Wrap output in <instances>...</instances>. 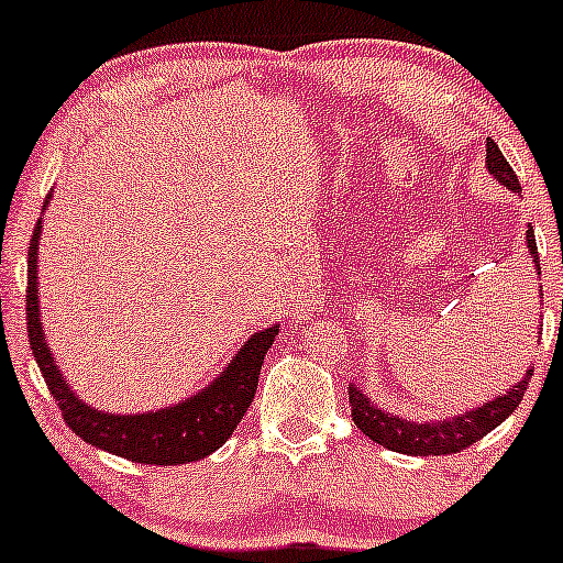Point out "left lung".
Masks as SVG:
<instances>
[{"label": "left lung", "mask_w": 563, "mask_h": 563, "mask_svg": "<svg viewBox=\"0 0 563 563\" xmlns=\"http://www.w3.org/2000/svg\"><path fill=\"white\" fill-rule=\"evenodd\" d=\"M487 172L494 174L501 186L521 191L519 180H516V172L510 168V163L505 161V154L499 152L494 141H487ZM527 247H530V256H533L536 267H539V247H536V233L533 228L527 231ZM563 312V310H561ZM533 369L527 372L514 389L507 395L496 397V400L485 402L476 411H467V415L454 417V420H440V422H411L400 420L395 415H386V411L375 409L369 402V397L363 395L361 389L350 386V406H352V420H355L357 429L369 437L377 445H386L389 451L397 454H411V456H449L460 454V451L471 449L474 442H479L482 437L490 434L496 426L514 415L516 406L521 402L527 391V383H530Z\"/></svg>", "instance_id": "obj_1"}]
</instances>
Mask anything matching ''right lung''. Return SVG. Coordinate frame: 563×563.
<instances>
[{
	"label": "right lung",
	"mask_w": 563,
	"mask_h": 563,
	"mask_svg": "<svg viewBox=\"0 0 563 563\" xmlns=\"http://www.w3.org/2000/svg\"><path fill=\"white\" fill-rule=\"evenodd\" d=\"M38 236H42V220L36 222L27 251L30 350H33L49 395L58 402L69 429L76 431L81 440H87L89 445L123 456V460L141 462V465H183V462H197L213 454L233 434L245 411L251 409L258 386V372H262L267 350L273 346V338L278 335L276 327L256 332L242 346L236 361H231L225 375H220V380L200 395H194L191 400H183L180 406L161 409L154 415H103V411L84 406L73 395V389L58 375L56 361L44 343L36 301Z\"/></svg>",
	"instance_id": "obj_1"
}]
</instances>
